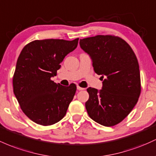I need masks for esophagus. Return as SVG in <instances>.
Instances as JSON below:
<instances>
[{
    "mask_svg": "<svg viewBox=\"0 0 156 156\" xmlns=\"http://www.w3.org/2000/svg\"><path fill=\"white\" fill-rule=\"evenodd\" d=\"M77 90H79V91H80V90H84V88H82V87H80L79 86H78V87H77Z\"/></svg>",
    "mask_w": 156,
    "mask_h": 156,
    "instance_id": "obj_1",
    "label": "esophagus"
}]
</instances>
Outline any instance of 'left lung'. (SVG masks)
I'll return each instance as SVG.
<instances>
[{
	"instance_id": "8db88e82",
	"label": "left lung",
	"mask_w": 156,
	"mask_h": 156,
	"mask_svg": "<svg viewBox=\"0 0 156 156\" xmlns=\"http://www.w3.org/2000/svg\"><path fill=\"white\" fill-rule=\"evenodd\" d=\"M79 44L92 59L95 73L104 78L101 90H87L90 95L85 103L88 115L103 126L116 125L134 108L141 93L136 55L125 41L112 35L87 37Z\"/></svg>"
}]
</instances>
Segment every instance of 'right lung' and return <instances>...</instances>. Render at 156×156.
<instances>
[{"instance_id": "add662e5", "label": "right lung", "mask_w": 156, "mask_h": 156, "mask_svg": "<svg viewBox=\"0 0 156 156\" xmlns=\"http://www.w3.org/2000/svg\"><path fill=\"white\" fill-rule=\"evenodd\" d=\"M78 43V38L36 40L22 49L13 76V92L24 114L36 124L52 125L66 115L76 86H62L51 78Z\"/></svg>"}]
</instances>
